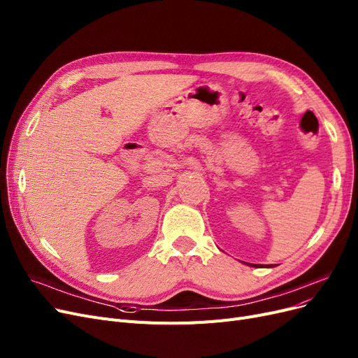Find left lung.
Instances as JSON below:
<instances>
[{
	"instance_id": "obj_1",
	"label": "left lung",
	"mask_w": 358,
	"mask_h": 358,
	"mask_svg": "<svg viewBox=\"0 0 358 358\" xmlns=\"http://www.w3.org/2000/svg\"><path fill=\"white\" fill-rule=\"evenodd\" d=\"M248 266H250V267H273V266H261V264H248Z\"/></svg>"
}]
</instances>
